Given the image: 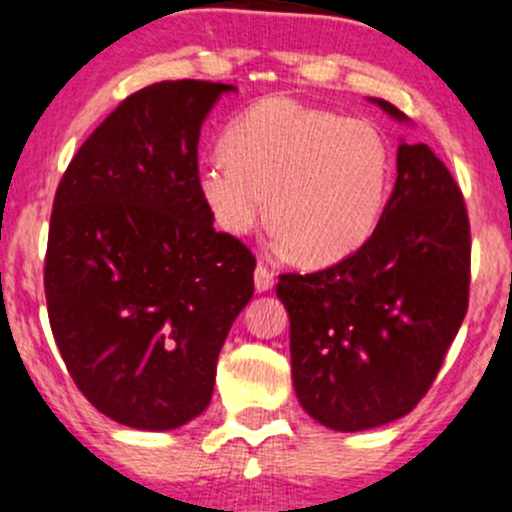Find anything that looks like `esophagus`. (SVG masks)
Here are the masks:
<instances>
[{
    "label": "esophagus",
    "instance_id": "obj_1",
    "mask_svg": "<svg viewBox=\"0 0 512 512\" xmlns=\"http://www.w3.org/2000/svg\"><path fill=\"white\" fill-rule=\"evenodd\" d=\"M273 280H276V273H273L268 266H263V263H258L256 273H254V283H256L258 293H266V290L273 285Z\"/></svg>",
    "mask_w": 512,
    "mask_h": 512
}]
</instances>
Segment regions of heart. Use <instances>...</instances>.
Listing matches in <instances>:
<instances>
[{"label": "heart", "mask_w": 512, "mask_h": 512, "mask_svg": "<svg viewBox=\"0 0 512 512\" xmlns=\"http://www.w3.org/2000/svg\"><path fill=\"white\" fill-rule=\"evenodd\" d=\"M224 158L195 185L222 232L246 236L266 217L276 241L307 266L344 261L371 239L390 190V151L366 119L293 97H266L222 134Z\"/></svg>", "instance_id": "b5f03b06"}]
</instances>
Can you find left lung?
<instances>
[{
    "label": "left lung",
    "instance_id": "8db88e82",
    "mask_svg": "<svg viewBox=\"0 0 512 512\" xmlns=\"http://www.w3.org/2000/svg\"><path fill=\"white\" fill-rule=\"evenodd\" d=\"M378 104L405 119L390 102ZM469 285L461 188L425 144H400L393 195L371 239L324 271L278 280L302 408L339 432L408 415L464 322Z\"/></svg>",
    "mask_w": 512,
    "mask_h": 512
}]
</instances>
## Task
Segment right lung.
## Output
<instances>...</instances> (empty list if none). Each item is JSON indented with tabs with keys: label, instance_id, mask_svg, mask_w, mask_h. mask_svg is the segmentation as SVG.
<instances>
[{
	"label": "right lung",
	"instance_id": "1",
	"mask_svg": "<svg viewBox=\"0 0 512 512\" xmlns=\"http://www.w3.org/2000/svg\"><path fill=\"white\" fill-rule=\"evenodd\" d=\"M232 85L163 80L78 148L48 229L53 339L80 393L136 430L210 405L224 339L254 295L256 256L197 195L200 126Z\"/></svg>",
	"mask_w": 512,
	"mask_h": 512
}]
</instances>
